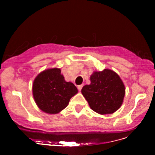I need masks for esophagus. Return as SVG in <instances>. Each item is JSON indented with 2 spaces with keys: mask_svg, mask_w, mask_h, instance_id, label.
<instances>
[{
  "mask_svg": "<svg viewBox=\"0 0 155 155\" xmlns=\"http://www.w3.org/2000/svg\"><path fill=\"white\" fill-rule=\"evenodd\" d=\"M82 87H83V84L79 85V86H78V90H79V91H81V89H82Z\"/></svg>",
  "mask_w": 155,
  "mask_h": 155,
  "instance_id": "1",
  "label": "esophagus"
}]
</instances>
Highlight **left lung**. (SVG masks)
I'll use <instances>...</instances> for the list:
<instances>
[{"label": "left lung", "instance_id": "1", "mask_svg": "<svg viewBox=\"0 0 155 155\" xmlns=\"http://www.w3.org/2000/svg\"><path fill=\"white\" fill-rule=\"evenodd\" d=\"M81 94L96 113L111 114L122 106L125 87L116 72L106 68L92 73L90 84L83 87Z\"/></svg>", "mask_w": 155, "mask_h": 155}]
</instances>
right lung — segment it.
<instances>
[{"mask_svg":"<svg viewBox=\"0 0 155 155\" xmlns=\"http://www.w3.org/2000/svg\"><path fill=\"white\" fill-rule=\"evenodd\" d=\"M32 90L39 109L50 114H56L66 108L70 99L78 92L75 85L65 81L58 68L38 74L33 81Z\"/></svg>","mask_w":155,"mask_h":155,"instance_id":"right-lung-1","label":"right lung"}]
</instances>
